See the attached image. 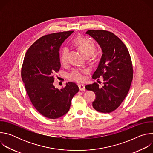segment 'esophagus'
Returning <instances> with one entry per match:
<instances>
[{
	"label": "esophagus",
	"instance_id": "1",
	"mask_svg": "<svg viewBox=\"0 0 153 153\" xmlns=\"http://www.w3.org/2000/svg\"><path fill=\"white\" fill-rule=\"evenodd\" d=\"M79 86V90L80 91H85V85H83V84H79L78 85Z\"/></svg>",
	"mask_w": 153,
	"mask_h": 153
}]
</instances>
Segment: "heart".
<instances>
[{
    "label": "heart",
    "mask_w": 153,
    "mask_h": 153,
    "mask_svg": "<svg viewBox=\"0 0 153 153\" xmlns=\"http://www.w3.org/2000/svg\"><path fill=\"white\" fill-rule=\"evenodd\" d=\"M73 44L79 50L80 53L85 57H89L95 51V45L93 42L88 39L79 36L76 37L74 41ZM68 54V49L65 47L62 49L60 53V60L62 63H65L67 62ZM83 71L79 70H74L69 74V79L77 82H82L84 80L85 77L83 75Z\"/></svg>",
    "instance_id": "b5f03b06"
}]
</instances>
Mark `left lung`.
Listing matches in <instances>:
<instances>
[{"label":"left lung","instance_id":"8db88e82","mask_svg":"<svg viewBox=\"0 0 153 153\" xmlns=\"http://www.w3.org/2000/svg\"><path fill=\"white\" fill-rule=\"evenodd\" d=\"M99 45L102 55L92 77L102 76L103 86L87 85V90L95 93L92 103L99 112L110 113L117 109L126 96L133 80V66L128 50L122 41L113 33L105 30L86 32Z\"/></svg>","mask_w":153,"mask_h":153}]
</instances>
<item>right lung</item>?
I'll list each match as a JSON object with an SVG mask.
<instances>
[{
  "instance_id": "1",
  "label": "right lung",
  "mask_w": 153,
  "mask_h": 153,
  "mask_svg": "<svg viewBox=\"0 0 153 153\" xmlns=\"http://www.w3.org/2000/svg\"><path fill=\"white\" fill-rule=\"evenodd\" d=\"M74 31H64L43 36L27 51L21 76L29 98L43 116L57 119L70 110L73 96L79 91L73 82L59 90L53 85L54 75L60 68V48Z\"/></svg>"
}]
</instances>
